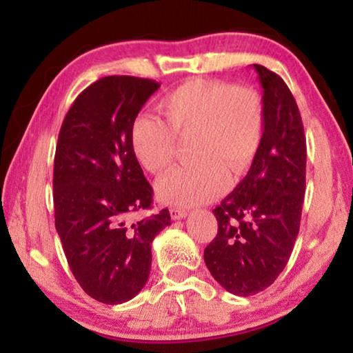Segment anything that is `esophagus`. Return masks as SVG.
I'll return each mask as SVG.
<instances>
[{"mask_svg": "<svg viewBox=\"0 0 353 353\" xmlns=\"http://www.w3.org/2000/svg\"><path fill=\"white\" fill-rule=\"evenodd\" d=\"M170 214H171L172 220H182V218L187 216V210L177 209V207H172V209L170 210Z\"/></svg>", "mask_w": 353, "mask_h": 353, "instance_id": "34e87169", "label": "esophagus"}]
</instances>
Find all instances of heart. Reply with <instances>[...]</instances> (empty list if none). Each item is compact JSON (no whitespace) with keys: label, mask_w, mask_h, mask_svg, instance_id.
Returning a JSON list of instances; mask_svg holds the SVG:
<instances>
[{"label":"heart","mask_w":353,"mask_h":353,"mask_svg":"<svg viewBox=\"0 0 353 353\" xmlns=\"http://www.w3.org/2000/svg\"><path fill=\"white\" fill-rule=\"evenodd\" d=\"M160 113L141 116L130 130L132 152L150 174L174 163L178 138H190L193 165L179 168L155 185L163 204L190 207L221 196L231 174L240 177L254 163L265 130L264 103L257 91L226 81L192 78L161 99Z\"/></svg>","instance_id":"b5f03b06"}]
</instances>
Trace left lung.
Wrapping results in <instances>:
<instances>
[{"instance_id":"left-lung-1","label":"left lung","mask_w":353,"mask_h":353,"mask_svg":"<svg viewBox=\"0 0 353 353\" xmlns=\"http://www.w3.org/2000/svg\"><path fill=\"white\" fill-rule=\"evenodd\" d=\"M262 86L265 130L254 163L215 207L218 234L204 250L209 272L228 292L254 295L286 267L299 236L306 139L297 102L283 78L253 64Z\"/></svg>"}]
</instances>
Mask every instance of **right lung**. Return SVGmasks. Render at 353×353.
<instances>
[{
  "mask_svg": "<svg viewBox=\"0 0 353 353\" xmlns=\"http://www.w3.org/2000/svg\"><path fill=\"white\" fill-rule=\"evenodd\" d=\"M160 88L148 78H100L75 99L54 155V226L78 284L106 305L132 300L148 283L150 243L171 225L168 209L137 223L152 187L132 152L130 130Z\"/></svg>",
  "mask_w": 353,
  "mask_h": 353,
  "instance_id": "1",
  "label": "right lung"
}]
</instances>
